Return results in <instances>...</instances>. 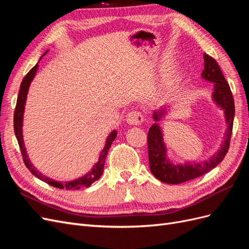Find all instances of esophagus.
<instances>
[{"label": "esophagus", "mask_w": 249, "mask_h": 249, "mask_svg": "<svg viewBox=\"0 0 249 249\" xmlns=\"http://www.w3.org/2000/svg\"><path fill=\"white\" fill-rule=\"evenodd\" d=\"M126 123L129 124H140L143 120H144V116H143V114L141 112L139 111H136V110H133V111H130L129 113H127L126 115Z\"/></svg>", "instance_id": "34e87169"}]
</instances>
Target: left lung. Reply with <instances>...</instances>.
<instances>
[{"label": "left lung", "mask_w": 249, "mask_h": 249, "mask_svg": "<svg viewBox=\"0 0 249 249\" xmlns=\"http://www.w3.org/2000/svg\"><path fill=\"white\" fill-rule=\"evenodd\" d=\"M203 59H205V70L201 72V77L209 82L214 83L213 99L218 106H220L224 110L225 119H227L228 130L224 135L223 144L221 145L219 152L215 154L208 161L202 163H186L184 165H177L167 159L166 148H165L163 142L162 132L159 125L156 124H153L150 126L147 134L149 168L154 177H156L163 183L175 185L201 177L202 175L215 168L224 159L230 148L233 116H235L233 97L229 83L225 80L216 60L206 54V53L203 54ZM163 112L164 110L159 111L158 113L155 112V120L158 122L160 119V116L163 115Z\"/></svg>", "instance_id": "1"}]
</instances>
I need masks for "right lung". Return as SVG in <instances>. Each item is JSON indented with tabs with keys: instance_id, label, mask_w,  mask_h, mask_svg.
I'll return each mask as SVG.
<instances>
[{
	"instance_id": "add662e5",
	"label": "right lung",
	"mask_w": 249,
	"mask_h": 249,
	"mask_svg": "<svg viewBox=\"0 0 249 249\" xmlns=\"http://www.w3.org/2000/svg\"><path fill=\"white\" fill-rule=\"evenodd\" d=\"M46 55V54H43ZM38 69V65H35L33 69L30 71L25 78L22 79V82L20 84V88H19V92H18V101H17V107L16 110H14V116H13V126H14V133H16V136L18 142V145L20 148L21 152V156H22V160H24V163L27 166V168L31 171L33 175L38 178L39 179L46 182L47 184L59 188V189H66V190H72V189H80V188H87L92 183H94L96 179H99L101 178V176L103 175L104 171V165H105V160H106V157L108 154V150L112 144V142L115 140V137L117 133L115 131H113L109 137L107 138L106 141V145H105L104 149L102 150V153L100 155L99 161L96 162V164L93 166V168L90 170L87 175H85L84 177H82L78 179L71 180V182H64V183H60L57 182L55 179H52L46 176H42L41 173L36 170L35 167L32 165V163L30 162L29 157L27 155L26 152V147L24 144V140H22V132H21V126H22V115H24V110H25V104H26V99H27V93H28V89L30 86V83L33 80L36 71Z\"/></svg>"
}]
</instances>
